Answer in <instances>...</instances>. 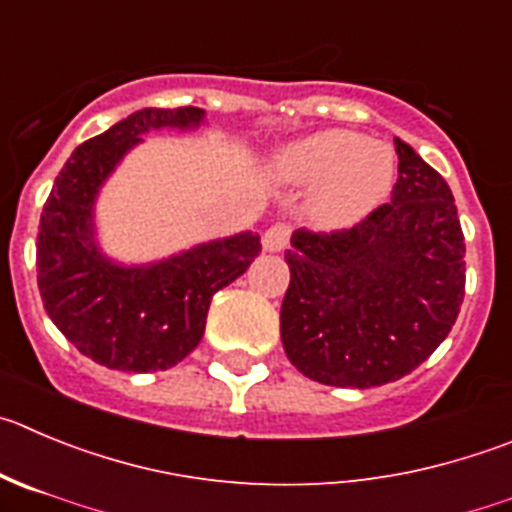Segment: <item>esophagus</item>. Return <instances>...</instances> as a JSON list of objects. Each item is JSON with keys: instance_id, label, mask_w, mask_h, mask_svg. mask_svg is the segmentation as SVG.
<instances>
[{"instance_id": "1", "label": "esophagus", "mask_w": 512, "mask_h": 512, "mask_svg": "<svg viewBox=\"0 0 512 512\" xmlns=\"http://www.w3.org/2000/svg\"><path fill=\"white\" fill-rule=\"evenodd\" d=\"M288 242H290V227L285 222L272 224V227H267V232L262 234V247H265L267 252L285 250Z\"/></svg>"}]
</instances>
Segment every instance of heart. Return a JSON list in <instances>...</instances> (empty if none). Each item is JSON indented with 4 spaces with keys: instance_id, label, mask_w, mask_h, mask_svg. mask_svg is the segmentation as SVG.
Returning a JSON list of instances; mask_svg holds the SVG:
<instances>
[{
    "instance_id": "heart-1",
    "label": "heart",
    "mask_w": 512,
    "mask_h": 512,
    "mask_svg": "<svg viewBox=\"0 0 512 512\" xmlns=\"http://www.w3.org/2000/svg\"><path fill=\"white\" fill-rule=\"evenodd\" d=\"M275 184L313 189L308 214L318 227L343 229L386 202L396 156L386 143L353 131H321L280 148L270 161Z\"/></svg>"
}]
</instances>
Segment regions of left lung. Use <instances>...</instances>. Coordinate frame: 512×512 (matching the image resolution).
Here are the masks:
<instances>
[{"mask_svg": "<svg viewBox=\"0 0 512 512\" xmlns=\"http://www.w3.org/2000/svg\"><path fill=\"white\" fill-rule=\"evenodd\" d=\"M391 202L336 232H293L280 336L290 364L326 386L389 384L447 338L465 298V237L450 186L394 138Z\"/></svg>", "mask_w": 512, "mask_h": 512, "instance_id": "8db88e82", "label": "left lung"}]
</instances>
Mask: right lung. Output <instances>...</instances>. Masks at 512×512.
Wrapping results in <instances>:
<instances>
[{
	"instance_id": "1",
	"label": "right lung",
	"mask_w": 512,
	"mask_h": 512,
	"mask_svg": "<svg viewBox=\"0 0 512 512\" xmlns=\"http://www.w3.org/2000/svg\"><path fill=\"white\" fill-rule=\"evenodd\" d=\"M202 108H143L73 151L40 217L37 285L60 333L108 369L151 374L199 346L212 295L260 255V234L204 242L169 260L118 265L98 250L93 204L103 181L143 133L197 128Z\"/></svg>"
}]
</instances>
